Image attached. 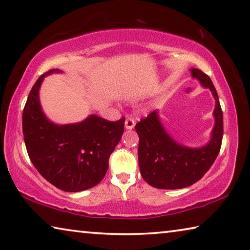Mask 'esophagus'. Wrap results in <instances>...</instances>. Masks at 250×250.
Segmentation results:
<instances>
[{
	"label": "esophagus",
	"mask_w": 250,
	"mask_h": 250,
	"mask_svg": "<svg viewBox=\"0 0 250 250\" xmlns=\"http://www.w3.org/2000/svg\"><path fill=\"white\" fill-rule=\"evenodd\" d=\"M125 125V129L132 130L134 128V125H135L134 119H132V118H126Z\"/></svg>",
	"instance_id": "esophagus-1"
}]
</instances>
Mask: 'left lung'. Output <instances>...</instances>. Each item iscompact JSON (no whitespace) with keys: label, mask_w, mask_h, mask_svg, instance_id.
I'll return each instance as SVG.
<instances>
[{"label":"left lung","mask_w":250,"mask_h":250,"mask_svg":"<svg viewBox=\"0 0 250 250\" xmlns=\"http://www.w3.org/2000/svg\"><path fill=\"white\" fill-rule=\"evenodd\" d=\"M194 78L209 88L216 100L215 126L208 145L200 149L180 146L168 135L159 120L158 111H152L135 125L139 135L138 159L141 175L156 188L176 189L196 183L216 160L223 140V111L217 91L210 78L201 69L193 68Z\"/></svg>","instance_id":"8db88e82"}]
</instances>
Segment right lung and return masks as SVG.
Here are the masks:
<instances>
[{
    "instance_id": "right-lung-1",
    "label": "right lung",
    "mask_w": 250,
    "mask_h": 250,
    "mask_svg": "<svg viewBox=\"0 0 250 250\" xmlns=\"http://www.w3.org/2000/svg\"><path fill=\"white\" fill-rule=\"evenodd\" d=\"M34 83L23 110V134L33 166L50 184L65 192L94 188L104 179L109 158L125 131V120L92 115L76 125H57L42 112L39 90L46 75Z\"/></svg>"
}]
</instances>
